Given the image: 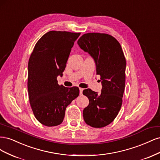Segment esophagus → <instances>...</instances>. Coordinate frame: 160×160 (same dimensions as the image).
<instances>
[{
    "label": "esophagus",
    "instance_id": "esophagus-1",
    "mask_svg": "<svg viewBox=\"0 0 160 160\" xmlns=\"http://www.w3.org/2000/svg\"><path fill=\"white\" fill-rule=\"evenodd\" d=\"M83 89L79 88V93H80V95H82V94H83Z\"/></svg>",
    "mask_w": 160,
    "mask_h": 160
}]
</instances>
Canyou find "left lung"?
Masks as SVG:
<instances>
[{"label":"left lung","instance_id":"8db88e82","mask_svg":"<svg viewBox=\"0 0 160 160\" xmlns=\"http://www.w3.org/2000/svg\"><path fill=\"white\" fill-rule=\"evenodd\" d=\"M77 44L93 57L102 84L99 94L90 89L83 91L89 101L83 109V119L91 127L103 128L113 122L122 107L126 60L119 42L108 34L86 33Z\"/></svg>","mask_w":160,"mask_h":160}]
</instances>
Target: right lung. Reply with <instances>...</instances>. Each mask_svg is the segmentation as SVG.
<instances>
[{
	"mask_svg": "<svg viewBox=\"0 0 160 160\" xmlns=\"http://www.w3.org/2000/svg\"><path fill=\"white\" fill-rule=\"evenodd\" d=\"M80 32L51 31L37 41L28 63L27 88L36 119L48 127L63 121L65 109L79 95L77 87L58 84L62 75L74 42Z\"/></svg>",
	"mask_w": 160,
	"mask_h": 160,
	"instance_id": "1",
	"label": "right lung"
}]
</instances>
